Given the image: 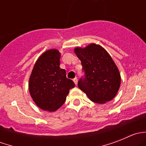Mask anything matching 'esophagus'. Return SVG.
Here are the masks:
<instances>
[{"label": "esophagus", "mask_w": 146, "mask_h": 146, "mask_svg": "<svg viewBox=\"0 0 146 146\" xmlns=\"http://www.w3.org/2000/svg\"><path fill=\"white\" fill-rule=\"evenodd\" d=\"M73 82H74V83L76 84V85H77V84H78V78H75L73 79Z\"/></svg>", "instance_id": "1"}]
</instances>
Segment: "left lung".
I'll list each match as a JSON object with an SVG mask.
<instances>
[{"mask_svg":"<svg viewBox=\"0 0 146 146\" xmlns=\"http://www.w3.org/2000/svg\"><path fill=\"white\" fill-rule=\"evenodd\" d=\"M74 52L81 61L85 73L80 79L79 88L91 101L104 104L114 99L121 85V76L117 65L107 51L96 44L85 48L76 47Z\"/></svg>","mask_w":146,"mask_h":146,"instance_id":"1","label":"left lung"}]
</instances>
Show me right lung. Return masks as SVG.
<instances>
[{
	"label": "right lung",
	"instance_id": "add662e5",
	"mask_svg": "<svg viewBox=\"0 0 146 146\" xmlns=\"http://www.w3.org/2000/svg\"><path fill=\"white\" fill-rule=\"evenodd\" d=\"M60 58L61 54L56 48L46 51L36 60L29 77L31 97L44 111H56L75 87L73 80L66 78V70L60 68Z\"/></svg>",
	"mask_w": 146,
	"mask_h": 146
}]
</instances>
